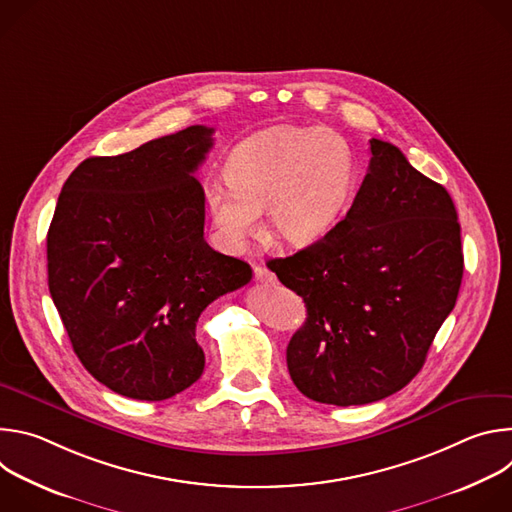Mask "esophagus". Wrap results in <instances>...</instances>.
Segmentation results:
<instances>
[{"label":"esophagus","instance_id":"esophagus-1","mask_svg":"<svg viewBox=\"0 0 512 512\" xmlns=\"http://www.w3.org/2000/svg\"><path fill=\"white\" fill-rule=\"evenodd\" d=\"M255 279L261 281V283H275L277 281L275 275L267 267H261V265L255 267Z\"/></svg>","mask_w":512,"mask_h":512}]
</instances>
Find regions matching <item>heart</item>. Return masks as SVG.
Wrapping results in <instances>:
<instances>
[{"label":"heart","mask_w":512,"mask_h":512,"mask_svg":"<svg viewBox=\"0 0 512 512\" xmlns=\"http://www.w3.org/2000/svg\"><path fill=\"white\" fill-rule=\"evenodd\" d=\"M227 180L212 182L204 192L225 249H243L259 229L263 208L275 237L310 245L330 233L344 210L354 184V156L334 131L275 125L237 145Z\"/></svg>","instance_id":"b5f03b06"}]
</instances>
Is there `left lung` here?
<instances>
[{
  "instance_id": "8db88e82",
  "label": "left lung",
  "mask_w": 512,
  "mask_h": 512,
  "mask_svg": "<svg viewBox=\"0 0 512 512\" xmlns=\"http://www.w3.org/2000/svg\"><path fill=\"white\" fill-rule=\"evenodd\" d=\"M369 143V172L342 221L269 263L308 308L287 344L289 377L308 399L338 407L381 401L421 371L464 273L448 190L393 143Z\"/></svg>"
}]
</instances>
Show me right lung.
Listing matches in <instances>:
<instances>
[{
  "label": "right lung",
  "instance_id": "right-lung-1",
  "mask_svg": "<svg viewBox=\"0 0 512 512\" xmlns=\"http://www.w3.org/2000/svg\"><path fill=\"white\" fill-rule=\"evenodd\" d=\"M212 133L192 125L89 158L58 196L46 237L50 296L83 367L123 397L164 401L196 383L200 314L253 277L204 241L194 172Z\"/></svg>",
  "mask_w": 512,
  "mask_h": 512
}]
</instances>
